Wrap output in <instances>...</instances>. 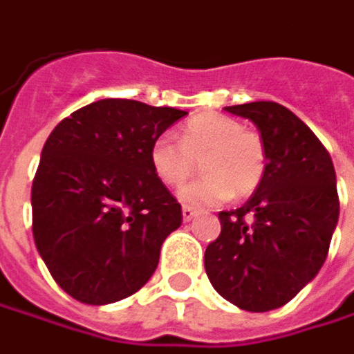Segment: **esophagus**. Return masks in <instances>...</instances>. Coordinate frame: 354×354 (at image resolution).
I'll return each instance as SVG.
<instances>
[{"mask_svg": "<svg viewBox=\"0 0 354 354\" xmlns=\"http://www.w3.org/2000/svg\"><path fill=\"white\" fill-rule=\"evenodd\" d=\"M194 216H196V210H194L192 206H184V208H182V218H184V222L192 220Z\"/></svg>", "mask_w": 354, "mask_h": 354, "instance_id": "34e87169", "label": "esophagus"}]
</instances>
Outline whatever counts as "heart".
Instances as JSON below:
<instances>
[{"instance_id":"b5f03b06","label":"heart","mask_w":354,"mask_h":354,"mask_svg":"<svg viewBox=\"0 0 354 354\" xmlns=\"http://www.w3.org/2000/svg\"><path fill=\"white\" fill-rule=\"evenodd\" d=\"M206 176L186 186L180 198L190 206H214L254 194L266 174V146L259 132L232 115L206 112L186 122L182 140L160 134L150 146V164L166 186H182L198 170Z\"/></svg>"}]
</instances>
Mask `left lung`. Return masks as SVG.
I'll list each match as a JSON object with an SVG mask.
<instances>
[{
  "mask_svg": "<svg viewBox=\"0 0 354 354\" xmlns=\"http://www.w3.org/2000/svg\"><path fill=\"white\" fill-rule=\"evenodd\" d=\"M257 124L266 174L236 210L218 212V239L204 268L220 297L242 310L266 313L295 299L326 260L339 220L337 174L315 132L277 102L226 106Z\"/></svg>",
  "mask_w": 354,
  "mask_h": 354,
  "instance_id": "1",
  "label": "left lung"
}]
</instances>
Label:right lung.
<instances>
[{
    "instance_id": "add662e5",
    "label": "right lung",
    "mask_w": 354,
    "mask_h": 354,
    "mask_svg": "<svg viewBox=\"0 0 354 354\" xmlns=\"http://www.w3.org/2000/svg\"><path fill=\"white\" fill-rule=\"evenodd\" d=\"M188 112L108 97L64 118L32 184V230L53 281L86 304H110L154 274L182 206L150 164V146Z\"/></svg>"
}]
</instances>
